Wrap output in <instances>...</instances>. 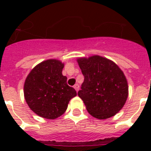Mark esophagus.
I'll return each instance as SVG.
<instances>
[{
	"instance_id": "obj_1",
	"label": "esophagus",
	"mask_w": 151,
	"mask_h": 151,
	"mask_svg": "<svg viewBox=\"0 0 151 151\" xmlns=\"http://www.w3.org/2000/svg\"><path fill=\"white\" fill-rule=\"evenodd\" d=\"M73 88H74V89L76 90V92H78V91H79V88H80V86H79V85H78V84H76V85L73 86Z\"/></svg>"
}]
</instances>
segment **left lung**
I'll list each match as a JSON object with an SVG mask.
<instances>
[{
	"instance_id": "8db88e82",
	"label": "left lung",
	"mask_w": 151,
	"mask_h": 151,
	"mask_svg": "<svg viewBox=\"0 0 151 151\" xmlns=\"http://www.w3.org/2000/svg\"><path fill=\"white\" fill-rule=\"evenodd\" d=\"M85 77L78 96L88 112L98 119L114 116L124 106L129 96V85L117 64L100 55L77 59Z\"/></svg>"
}]
</instances>
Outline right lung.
Masks as SVG:
<instances>
[{"label": "right lung", "mask_w": 151, "mask_h": 151, "mask_svg": "<svg viewBox=\"0 0 151 151\" xmlns=\"http://www.w3.org/2000/svg\"><path fill=\"white\" fill-rule=\"evenodd\" d=\"M63 67L60 60L47 59L32 69L26 78L25 99L30 110L40 117L52 120L60 117L70 100L77 96L62 73Z\"/></svg>", "instance_id": "1"}]
</instances>
